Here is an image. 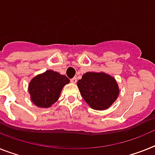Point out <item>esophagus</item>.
Segmentation results:
<instances>
[{
    "label": "esophagus",
    "mask_w": 155,
    "mask_h": 155,
    "mask_svg": "<svg viewBox=\"0 0 155 155\" xmlns=\"http://www.w3.org/2000/svg\"><path fill=\"white\" fill-rule=\"evenodd\" d=\"M71 82L72 83V84H75L76 82H77V80H76V78L74 77L72 78V79H71Z\"/></svg>",
    "instance_id": "34e87169"
}]
</instances>
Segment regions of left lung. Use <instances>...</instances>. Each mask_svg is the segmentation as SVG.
Wrapping results in <instances>:
<instances>
[{
  "mask_svg": "<svg viewBox=\"0 0 155 155\" xmlns=\"http://www.w3.org/2000/svg\"><path fill=\"white\" fill-rule=\"evenodd\" d=\"M77 86L85 102L95 110H107L120 94L115 78L102 71L86 72L78 80Z\"/></svg>",
  "mask_w": 155,
  "mask_h": 155,
  "instance_id": "left-lung-1",
  "label": "left lung"
}]
</instances>
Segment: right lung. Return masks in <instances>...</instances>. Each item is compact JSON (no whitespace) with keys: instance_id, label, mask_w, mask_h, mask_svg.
I'll return each instance as SVG.
<instances>
[{"instance_id":"add662e5","label":"right lung","mask_w":155,"mask_h":155,"mask_svg":"<svg viewBox=\"0 0 155 155\" xmlns=\"http://www.w3.org/2000/svg\"><path fill=\"white\" fill-rule=\"evenodd\" d=\"M69 82L66 75L53 70L38 74L28 85L31 102L39 108L50 107L59 99L62 89Z\"/></svg>"}]
</instances>
